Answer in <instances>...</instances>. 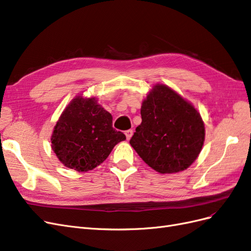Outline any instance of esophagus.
I'll return each mask as SVG.
<instances>
[{
  "mask_svg": "<svg viewBox=\"0 0 251 251\" xmlns=\"http://www.w3.org/2000/svg\"><path fill=\"white\" fill-rule=\"evenodd\" d=\"M125 134H126V140H129V139H131L132 135H133V129H127V131L125 132Z\"/></svg>",
  "mask_w": 251,
  "mask_h": 251,
  "instance_id": "esophagus-1",
  "label": "esophagus"
}]
</instances>
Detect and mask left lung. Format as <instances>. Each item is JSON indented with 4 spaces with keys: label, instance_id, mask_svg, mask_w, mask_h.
Instances as JSON below:
<instances>
[{
    "label": "left lung",
    "instance_id": "left-lung-1",
    "mask_svg": "<svg viewBox=\"0 0 251 251\" xmlns=\"http://www.w3.org/2000/svg\"><path fill=\"white\" fill-rule=\"evenodd\" d=\"M142 123L129 144L160 174L187 169L201 153L204 125L192 103L163 84L154 85L141 106Z\"/></svg>",
    "mask_w": 251,
    "mask_h": 251
}]
</instances>
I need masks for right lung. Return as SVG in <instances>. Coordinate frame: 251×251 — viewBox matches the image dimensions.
Listing matches in <instances>:
<instances>
[{"instance_id":"right-lung-1","label":"right lung","mask_w":251,"mask_h":251,"mask_svg":"<svg viewBox=\"0 0 251 251\" xmlns=\"http://www.w3.org/2000/svg\"><path fill=\"white\" fill-rule=\"evenodd\" d=\"M125 139V134L112 126V115L96 98L79 96L60 115L50 141L64 166L85 172L99 166Z\"/></svg>"}]
</instances>
